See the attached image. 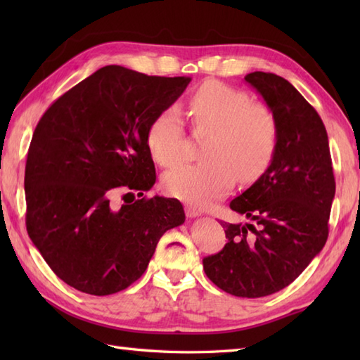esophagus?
Masks as SVG:
<instances>
[{
    "label": "esophagus",
    "instance_id": "obj_1",
    "mask_svg": "<svg viewBox=\"0 0 360 360\" xmlns=\"http://www.w3.org/2000/svg\"><path fill=\"white\" fill-rule=\"evenodd\" d=\"M186 215L188 218H198V217H201V212L196 207H193V205H186Z\"/></svg>",
    "mask_w": 360,
    "mask_h": 360
}]
</instances>
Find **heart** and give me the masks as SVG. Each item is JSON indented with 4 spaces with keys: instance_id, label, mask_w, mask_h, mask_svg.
Segmentation results:
<instances>
[{
    "instance_id": "b5f03b06",
    "label": "heart",
    "mask_w": 360,
    "mask_h": 360,
    "mask_svg": "<svg viewBox=\"0 0 360 360\" xmlns=\"http://www.w3.org/2000/svg\"><path fill=\"white\" fill-rule=\"evenodd\" d=\"M188 112L200 131H210L200 164H184L164 176L168 195L204 209L231 192L235 176L252 182L269 165L277 145V120L264 105L250 103L243 91L207 82L188 101ZM148 148L160 165L184 158V122L176 108L160 111L147 133Z\"/></svg>"
}]
</instances>
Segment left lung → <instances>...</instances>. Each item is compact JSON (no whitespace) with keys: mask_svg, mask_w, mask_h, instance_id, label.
<instances>
[{"mask_svg":"<svg viewBox=\"0 0 360 360\" xmlns=\"http://www.w3.org/2000/svg\"><path fill=\"white\" fill-rule=\"evenodd\" d=\"M277 120L269 167L231 209L248 223H224L223 250L205 257V275L235 297L258 298L290 285L323 249L335 193L322 119L280 75L244 77Z\"/></svg>","mask_w":360,"mask_h":360,"instance_id":"1","label":"left lung"}]
</instances>
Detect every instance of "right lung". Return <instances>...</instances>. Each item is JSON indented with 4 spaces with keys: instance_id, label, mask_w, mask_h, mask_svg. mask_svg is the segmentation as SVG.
I'll use <instances>...</instances> for the list:
<instances>
[{
    "instance_id": "obj_1",
    "label": "right lung",
    "mask_w": 360,
    "mask_h": 360,
    "mask_svg": "<svg viewBox=\"0 0 360 360\" xmlns=\"http://www.w3.org/2000/svg\"><path fill=\"white\" fill-rule=\"evenodd\" d=\"M190 80L103 66L38 122L25 173L26 227L66 285L91 295L127 289L160 236L186 221L174 198H141L119 209L110 201L119 188L134 198L155 186L148 127Z\"/></svg>"
}]
</instances>
